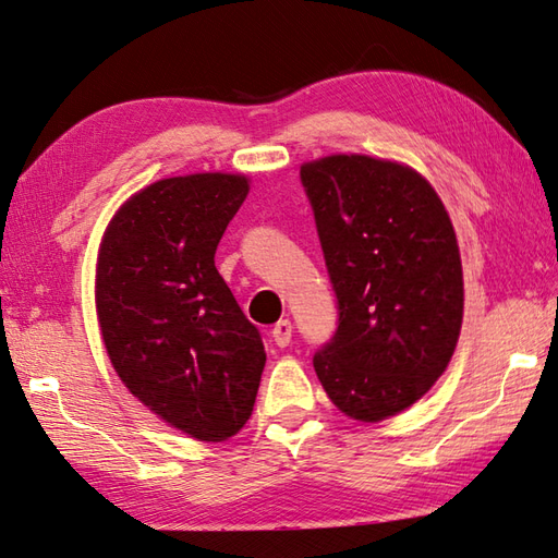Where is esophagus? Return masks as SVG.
<instances>
[{"mask_svg":"<svg viewBox=\"0 0 558 558\" xmlns=\"http://www.w3.org/2000/svg\"><path fill=\"white\" fill-rule=\"evenodd\" d=\"M291 337H293V325L289 319H279L275 329H271V339H275V343L279 345V349H287V345L291 343Z\"/></svg>","mask_w":558,"mask_h":558,"instance_id":"1","label":"esophagus"}]
</instances>
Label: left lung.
I'll return each instance as SVG.
<instances>
[{
  "instance_id": "1",
  "label": "left lung",
  "mask_w": 558,
  "mask_h": 558,
  "mask_svg": "<svg viewBox=\"0 0 558 558\" xmlns=\"http://www.w3.org/2000/svg\"><path fill=\"white\" fill-rule=\"evenodd\" d=\"M339 322L313 355L333 405L377 423L447 369L463 322V269L435 189L396 162L333 155L301 167Z\"/></svg>"
}]
</instances>
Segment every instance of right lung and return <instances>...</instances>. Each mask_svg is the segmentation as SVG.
<instances>
[{
    "mask_svg": "<svg viewBox=\"0 0 558 558\" xmlns=\"http://www.w3.org/2000/svg\"><path fill=\"white\" fill-rule=\"evenodd\" d=\"M247 179L191 174L135 193L97 257V317L129 391L171 427L225 441L253 413L265 345L215 267Z\"/></svg>",
    "mask_w": 558,
    "mask_h": 558,
    "instance_id": "1",
    "label": "right lung"
}]
</instances>
